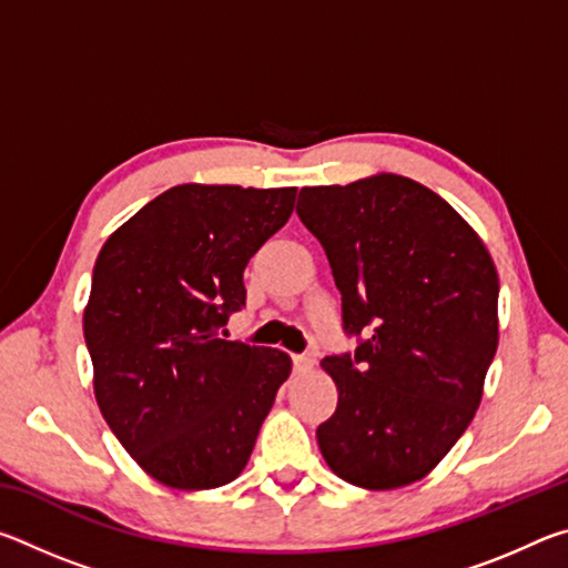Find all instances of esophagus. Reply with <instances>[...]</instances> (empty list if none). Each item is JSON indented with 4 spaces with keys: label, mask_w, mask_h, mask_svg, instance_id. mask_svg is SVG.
Wrapping results in <instances>:
<instances>
[{
    "label": "esophagus",
    "mask_w": 568,
    "mask_h": 568,
    "mask_svg": "<svg viewBox=\"0 0 568 568\" xmlns=\"http://www.w3.org/2000/svg\"><path fill=\"white\" fill-rule=\"evenodd\" d=\"M315 365L313 355H293V368L295 373H307Z\"/></svg>",
    "instance_id": "34e87169"
}]
</instances>
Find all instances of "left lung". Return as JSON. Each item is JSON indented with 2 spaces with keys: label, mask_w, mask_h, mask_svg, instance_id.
Returning <instances> with one entry per match:
<instances>
[{
  "label": "left lung",
  "mask_w": 568,
  "mask_h": 568,
  "mask_svg": "<svg viewBox=\"0 0 568 568\" xmlns=\"http://www.w3.org/2000/svg\"><path fill=\"white\" fill-rule=\"evenodd\" d=\"M295 213L328 255L343 331L358 335L321 363L338 386L315 430L325 464L368 491L416 484L484 396L498 348L491 255L444 197L390 172L303 187Z\"/></svg>",
  "instance_id": "obj_1"
}]
</instances>
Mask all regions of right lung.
<instances>
[{"label":"right lung","mask_w":568,"mask_h":568,"mask_svg":"<svg viewBox=\"0 0 568 568\" xmlns=\"http://www.w3.org/2000/svg\"><path fill=\"white\" fill-rule=\"evenodd\" d=\"M297 187L178 185L102 245L84 343L104 420L142 470L180 491L235 480L291 355L227 338L243 271L293 213Z\"/></svg>","instance_id":"right-lung-1"}]
</instances>
